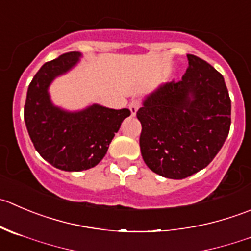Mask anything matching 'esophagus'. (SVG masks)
I'll use <instances>...</instances> for the list:
<instances>
[{
  "label": "esophagus",
  "instance_id": "esophagus-1",
  "mask_svg": "<svg viewBox=\"0 0 251 251\" xmlns=\"http://www.w3.org/2000/svg\"><path fill=\"white\" fill-rule=\"evenodd\" d=\"M140 106H141V101L138 100V99H133V100L130 103V105H128V108H130L131 110V114H132V115H136V113H137V110L140 109Z\"/></svg>",
  "mask_w": 251,
  "mask_h": 251
}]
</instances>
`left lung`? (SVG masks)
<instances>
[{"mask_svg":"<svg viewBox=\"0 0 251 251\" xmlns=\"http://www.w3.org/2000/svg\"><path fill=\"white\" fill-rule=\"evenodd\" d=\"M179 82L160 86L147 97L137 116L140 147L152 172L185 179L207 167L230 128V98L222 75L189 53Z\"/></svg>","mask_w":251,"mask_h":251,"instance_id":"obj_1","label":"left lung"}]
</instances>
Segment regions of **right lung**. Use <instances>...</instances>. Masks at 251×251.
Wrapping results in <instances>:
<instances>
[{"mask_svg": "<svg viewBox=\"0 0 251 251\" xmlns=\"http://www.w3.org/2000/svg\"><path fill=\"white\" fill-rule=\"evenodd\" d=\"M81 53L71 51L49 61L36 72L26 92L24 120L39 154L55 168L81 172L100 162L128 109L94 105L69 113L53 106L48 88L52 79L75 66Z\"/></svg>", "mask_w": 251, "mask_h": 251, "instance_id": "add662e5", "label": "right lung"}]
</instances>
